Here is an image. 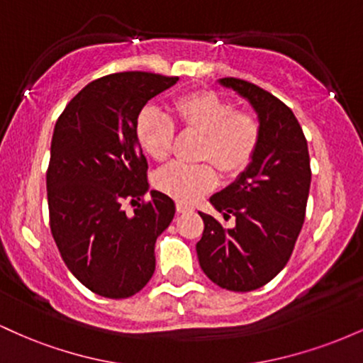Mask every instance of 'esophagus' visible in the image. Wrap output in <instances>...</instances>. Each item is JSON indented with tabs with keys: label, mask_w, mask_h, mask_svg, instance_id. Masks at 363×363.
Returning <instances> with one entry per match:
<instances>
[{
	"label": "esophagus",
	"mask_w": 363,
	"mask_h": 363,
	"mask_svg": "<svg viewBox=\"0 0 363 363\" xmlns=\"http://www.w3.org/2000/svg\"><path fill=\"white\" fill-rule=\"evenodd\" d=\"M176 208H177V211H179V213H184V211H193V206L186 205V203H181V201H177Z\"/></svg>",
	"instance_id": "1"
}]
</instances>
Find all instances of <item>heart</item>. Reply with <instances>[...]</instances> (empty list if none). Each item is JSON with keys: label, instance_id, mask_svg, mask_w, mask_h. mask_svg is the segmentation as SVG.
<instances>
[{"label": "heart", "instance_id": "obj_1", "mask_svg": "<svg viewBox=\"0 0 363 363\" xmlns=\"http://www.w3.org/2000/svg\"><path fill=\"white\" fill-rule=\"evenodd\" d=\"M186 131L203 136L199 158L215 162L223 174H237L249 165L259 143V121L251 112L235 111L232 102L215 91H194L174 106ZM176 126L164 112L143 109L136 119V140L145 155L162 162L172 150ZM153 184L160 193L181 203L196 201L216 184V170L211 164H170L158 170Z\"/></svg>", "mask_w": 363, "mask_h": 363}]
</instances>
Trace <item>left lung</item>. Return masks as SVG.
I'll return each instance as SVG.
<instances>
[{"label":"left lung","instance_id":"8db88e82","mask_svg":"<svg viewBox=\"0 0 363 363\" xmlns=\"http://www.w3.org/2000/svg\"><path fill=\"white\" fill-rule=\"evenodd\" d=\"M218 83L251 104L261 136L244 172L210 198L223 218L235 216V225L225 228L199 211L205 230L196 252L216 285L251 291L285 268L301 234L311 187L309 148L294 112L274 95L239 78Z\"/></svg>","mask_w":363,"mask_h":363}]
</instances>
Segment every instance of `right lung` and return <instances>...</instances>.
Wrapping results in <instances>:
<instances>
[{"label": "right lung", "instance_id": "obj_1", "mask_svg": "<svg viewBox=\"0 0 363 363\" xmlns=\"http://www.w3.org/2000/svg\"><path fill=\"white\" fill-rule=\"evenodd\" d=\"M177 80L147 72L107 74L78 91L54 126L45 176L51 232L73 277L101 297L128 298L147 285L157 237L176 213L160 191H150L133 216L121 203L140 201L150 189L136 119Z\"/></svg>", "mask_w": 363, "mask_h": 363}]
</instances>
